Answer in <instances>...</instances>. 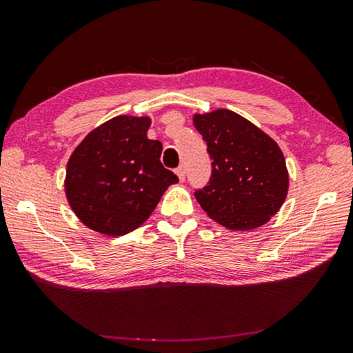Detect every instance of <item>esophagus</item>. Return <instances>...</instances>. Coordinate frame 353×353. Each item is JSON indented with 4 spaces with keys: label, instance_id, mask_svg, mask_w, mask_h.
Masks as SVG:
<instances>
[{
    "label": "esophagus",
    "instance_id": "34e87169",
    "mask_svg": "<svg viewBox=\"0 0 353 353\" xmlns=\"http://www.w3.org/2000/svg\"><path fill=\"white\" fill-rule=\"evenodd\" d=\"M176 174H177V177H179V181H183V179H185V166H179V168L176 170Z\"/></svg>",
    "mask_w": 353,
    "mask_h": 353
}]
</instances>
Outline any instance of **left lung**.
Instances as JSON below:
<instances>
[{
  "mask_svg": "<svg viewBox=\"0 0 353 353\" xmlns=\"http://www.w3.org/2000/svg\"><path fill=\"white\" fill-rule=\"evenodd\" d=\"M193 124L212 159L210 182L194 193L204 212L230 230L266 224L288 194L282 149L249 119L227 109L194 113Z\"/></svg>",
  "mask_w": 353,
  "mask_h": 353,
  "instance_id": "left-lung-1",
  "label": "left lung"
}]
</instances>
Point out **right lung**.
Segmentation results:
<instances>
[{"instance_id":"1","label":"right lung","mask_w":353,"mask_h":353,"mask_svg":"<svg viewBox=\"0 0 353 353\" xmlns=\"http://www.w3.org/2000/svg\"><path fill=\"white\" fill-rule=\"evenodd\" d=\"M149 126V117H115L93 129L71 154L65 194L88 229L109 236L129 234L179 182L160 163L162 143L148 139Z\"/></svg>"}]
</instances>
